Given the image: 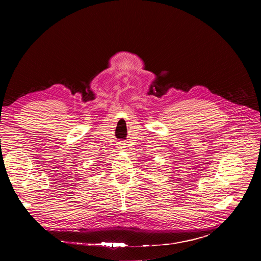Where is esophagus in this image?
I'll return each instance as SVG.
<instances>
[{
	"instance_id": "esophagus-1",
	"label": "esophagus",
	"mask_w": 261,
	"mask_h": 261,
	"mask_svg": "<svg viewBox=\"0 0 261 261\" xmlns=\"http://www.w3.org/2000/svg\"><path fill=\"white\" fill-rule=\"evenodd\" d=\"M120 147H121V148H124V147H125V146H124V143H123V142H121V143H120Z\"/></svg>"
}]
</instances>
